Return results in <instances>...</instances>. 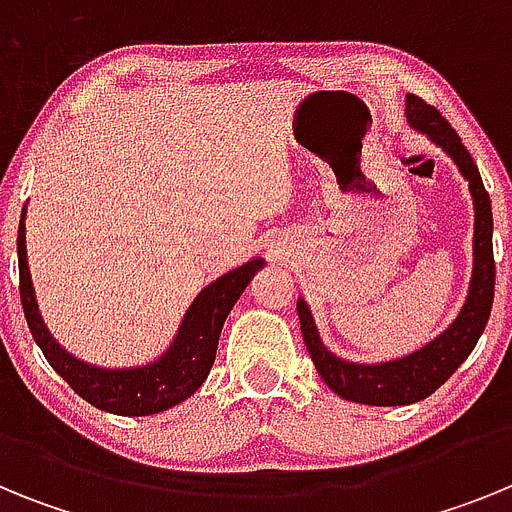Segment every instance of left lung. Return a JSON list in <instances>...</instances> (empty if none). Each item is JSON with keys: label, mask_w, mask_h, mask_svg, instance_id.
Here are the masks:
<instances>
[{"label": "left lung", "mask_w": 512, "mask_h": 512, "mask_svg": "<svg viewBox=\"0 0 512 512\" xmlns=\"http://www.w3.org/2000/svg\"><path fill=\"white\" fill-rule=\"evenodd\" d=\"M405 115L418 133L428 135L438 148H443L454 158L461 176L469 182V192H472L474 200V266L467 302L441 336L425 343L413 354L402 356V359L379 361V364H356V361H346L328 351V346L320 341L318 325L312 320L307 302L302 297L297 300L302 338H305V346L320 379L343 400L377 405V408L413 405V402L433 395L472 354V348L477 346L479 336L490 320L492 297H495L492 205L477 164L472 161L456 130L446 122V117H441L436 107L425 104L415 94H408L405 97Z\"/></svg>", "instance_id": "1"}]
</instances>
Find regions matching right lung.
Here are the masks:
<instances>
[{"instance_id": "obj_1", "label": "right lung", "mask_w": 512, "mask_h": 512, "mask_svg": "<svg viewBox=\"0 0 512 512\" xmlns=\"http://www.w3.org/2000/svg\"><path fill=\"white\" fill-rule=\"evenodd\" d=\"M25 210L27 207H22L20 230H17L22 310H25L35 343L40 346L48 364L69 382L71 390L104 413L133 415V418L164 413L200 390L215 364L217 341H220L225 318L230 315L238 297L243 295L253 274L264 266V259H251L248 264L207 284L189 305L171 346L156 361L146 366H130V369H102V366H92L69 354L51 336V330L45 328L38 300H35L30 266H27Z\"/></svg>"}]
</instances>
